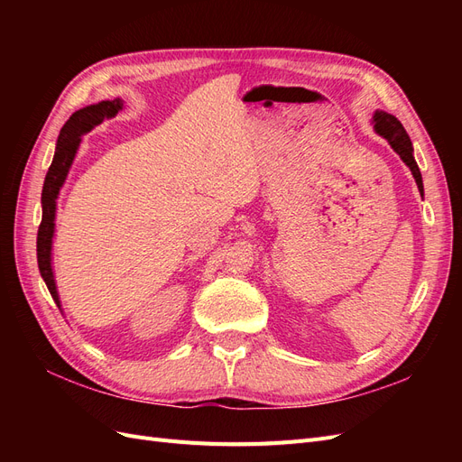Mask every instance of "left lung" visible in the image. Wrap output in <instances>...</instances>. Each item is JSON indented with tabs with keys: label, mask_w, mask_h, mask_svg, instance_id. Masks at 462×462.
<instances>
[{
	"label": "left lung",
	"mask_w": 462,
	"mask_h": 462,
	"mask_svg": "<svg viewBox=\"0 0 462 462\" xmlns=\"http://www.w3.org/2000/svg\"><path fill=\"white\" fill-rule=\"evenodd\" d=\"M374 129L377 134H382L385 138V141L391 144V148L399 153L401 160L409 165V170L412 171V177L418 185V190H420V194H422L424 192L422 175H420V170H418V163L414 160L412 143H411L407 131H404V127L401 125V121L395 116L385 114V111H375Z\"/></svg>",
	"instance_id": "8db88e82"
}]
</instances>
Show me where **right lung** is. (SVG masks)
<instances>
[{
	"mask_svg": "<svg viewBox=\"0 0 462 462\" xmlns=\"http://www.w3.org/2000/svg\"><path fill=\"white\" fill-rule=\"evenodd\" d=\"M123 109V100L116 97V100H104L94 106H87L67 119L63 129L58 138V146H55L53 162L46 173L44 189H42V223L38 227V239H36V253H38V268L42 277L48 285V291L55 304L60 306V295L58 287H55L53 270H51V241L55 231V206H58L60 190L65 183L69 167H71L77 150L80 146V136L90 133L96 125H100L104 119H111Z\"/></svg>",
	"mask_w": 462,
	"mask_h": 462,
	"instance_id": "right-lung-1",
	"label": "right lung"
}]
</instances>
